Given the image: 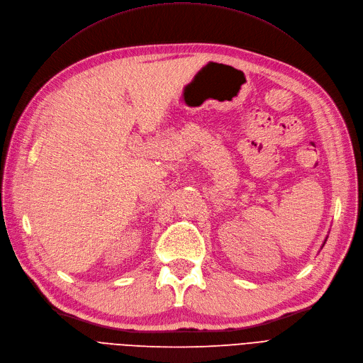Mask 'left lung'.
Returning <instances> with one entry per match:
<instances>
[{"mask_svg": "<svg viewBox=\"0 0 363 363\" xmlns=\"http://www.w3.org/2000/svg\"><path fill=\"white\" fill-rule=\"evenodd\" d=\"M326 239H328V238H325V240H323V244H322V248H323V245H325V242H326Z\"/></svg>", "mask_w": 363, "mask_h": 363, "instance_id": "obj_1", "label": "left lung"}]
</instances>
